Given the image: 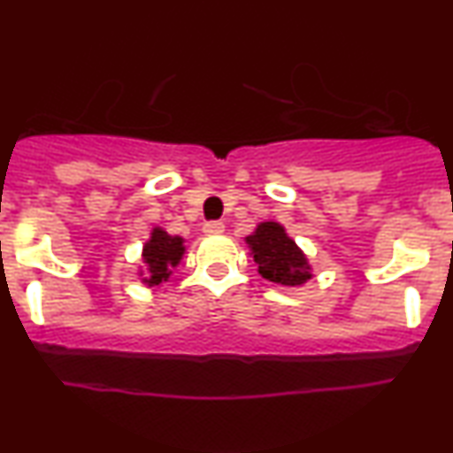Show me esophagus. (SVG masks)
Instances as JSON below:
<instances>
[{"mask_svg": "<svg viewBox=\"0 0 453 453\" xmlns=\"http://www.w3.org/2000/svg\"><path fill=\"white\" fill-rule=\"evenodd\" d=\"M226 232V226L221 221H211L204 226V234L206 236H219V234Z\"/></svg>", "mask_w": 453, "mask_h": 453, "instance_id": "obj_1", "label": "esophagus"}]
</instances>
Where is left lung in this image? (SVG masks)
<instances>
[{"label": "left lung", "mask_w": 453, "mask_h": 453, "mask_svg": "<svg viewBox=\"0 0 453 453\" xmlns=\"http://www.w3.org/2000/svg\"><path fill=\"white\" fill-rule=\"evenodd\" d=\"M249 256L266 280L285 288H303L313 279V266L303 249L279 221H262L244 238Z\"/></svg>", "instance_id": "left-lung-1"}]
</instances>
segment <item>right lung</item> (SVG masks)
<instances>
[{
	"label": "right lung",
	"mask_w": 453,
	"mask_h": 453,
	"mask_svg": "<svg viewBox=\"0 0 453 453\" xmlns=\"http://www.w3.org/2000/svg\"><path fill=\"white\" fill-rule=\"evenodd\" d=\"M185 256V238L173 236L161 226H153L147 242L142 244V256H140L138 279L147 288L165 283L173 274V270L180 264Z\"/></svg>",
	"instance_id": "obj_1"
}]
</instances>
